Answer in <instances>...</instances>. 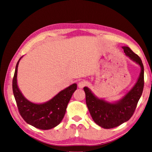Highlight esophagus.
Instances as JSON below:
<instances>
[{
    "mask_svg": "<svg viewBox=\"0 0 152 152\" xmlns=\"http://www.w3.org/2000/svg\"><path fill=\"white\" fill-rule=\"evenodd\" d=\"M86 83H87V82L85 80H82L80 82H79L78 87H79V88H84V87L86 85Z\"/></svg>",
    "mask_w": 152,
    "mask_h": 152,
    "instance_id": "34e87169",
    "label": "esophagus"
}]
</instances>
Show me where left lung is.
<instances>
[{"label":"left lung","instance_id":"left-lung-1","mask_svg":"<svg viewBox=\"0 0 152 152\" xmlns=\"http://www.w3.org/2000/svg\"><path fill=\"white\" fill-rule=\"evenodd\" d=\"M131 60L140 66L141 72L134 86L119 101L109 102L95 96L88 87H84L87 107L94 121L100 127L111 129L127 121L132 117L142 94L144 86V68L141 58L129 47H122Z\"/></svg>","mask_w":152,"mask_h":152}]
</instances>
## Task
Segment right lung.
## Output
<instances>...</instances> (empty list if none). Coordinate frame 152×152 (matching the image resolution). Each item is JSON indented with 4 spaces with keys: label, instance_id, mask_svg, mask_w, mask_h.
Segmentation results:
<instances>
[{
    "label": "right lung",
    "instance_id": "1",
    "mask_svg": "<svg viewBox=\"0 0 152 152\" xmlns=\"http://www.w3.org/2000/svg\"><path fill=\"white\" fill-rule=\"evenodd\" d=\"M21 58L17 64L12 79V91L20 116L28 124L40 129L48 130L55 127L63 119L77 84H72L44 103H33L25 99L17 86V68Z\"/></svg>",
    "mask_w": 152,
    "mask_h": 152
}]
</instances>
